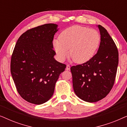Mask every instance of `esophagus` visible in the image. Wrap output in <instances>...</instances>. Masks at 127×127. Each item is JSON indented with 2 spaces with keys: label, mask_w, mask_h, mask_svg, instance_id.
<instances>
[{
  "label": "esophagus",
  "mask_w": 127,
  "mask_h": 127,
  "mask_svg": "<svg viewBox=\"0 0 127 127\" xmlns=\"http://www.w3.org/2000/svg\"><path fill=\"white\" fill-rule=\"evenodd\" d=\"M70 65H66V70H70Z\"/></svg>",
  "instance_id": "esophagus-1"
}]
</instances>
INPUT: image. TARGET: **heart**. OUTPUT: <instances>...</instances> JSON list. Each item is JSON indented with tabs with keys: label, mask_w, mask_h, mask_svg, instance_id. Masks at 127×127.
I'll return each instance as SVG.
<instances>
[{
	"label": "heart",
	"mask_w": 127,
	"mask_h": 127,
	"mask_svg": "<svg viewBox=\"0 0 127 127\" xmlns=\"http://www.w3.org/2000/svg\"><path fill=\"white\" fill-rule=\"evenodd\" d=\"M100 41L96 30L79 25L65 29L53 41V46L58 60L64 61L69 55L77 64L88 62L94 56Z\"/></svg>",
	"instance_id": "b5f03b06"
}]
</instances>
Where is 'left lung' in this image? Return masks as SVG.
Masks as SVG:
<instances>
[{
    "label": "left lung",
    "mask_w": 127,
    "mask_h": 127,
    "mask_svg": "<svg viewBox=\"0 0 127 127\" xmlns=\"http://www.w3.org/2000/svg\"><path fill=\"white\" fill-rule=\"evenodd\" d=\"M100 42L96 54L90 61L70 67L76 95L88 102L105 98L112 90L119 64V52L105 28L97 26Z\"/></svg>",
    "instance_id": "8db88e82"
}]
</instances>
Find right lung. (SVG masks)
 Wrapping results in <instances>:
<instances>
[{
	"label": "right lung",
	"instance_id": "1",
	"mask_svg": "<svg viewBox=\"0 0 127 127\" xmlns=\"http://www.w3.org/2000/svg\"><path fill=\"white\" fill-rule=\"evenodd\" d=\"M58 25L47 24L28 30L19 37L11 60L17 91L29 103L41 105L53 96L66 65L55 60L54 36Z\"/></svg>",
	"mask_w": 127,
	"mask_h": 127
}]
</instances>
